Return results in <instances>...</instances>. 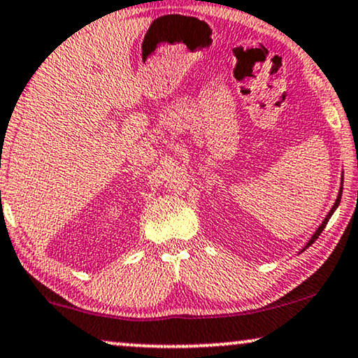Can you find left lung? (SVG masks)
Wrapping results in <instances>:
<instances>
[{
    "mask_svg": "<svg viewBox=\"0 0 358 358\" xmlns=\"http://www.w3.org/2000/svg\"><path fill=\"white\" fill-rule=\"evenodd\" d=\"M341 181H344V178H342ZM341 196H342V183H341V188H339V194H337V198H336V203H334V206H332V208H331V210H329V213H328V215H326V217H324V220H323V222H321V225H320V227L315 230V234H313V235H311V238L308 240V243H306V245L303 246V248H301V250H300V253H301V251H305L306 248H308V246H310V245H313V243H315V240H316V238H318V236L321 235V231H323V230H324V227H326V224H328V222H329L331 215H332V214H334V210L337 209V206H339V203H341Z\"/></svg>",
    "mask_w": 358,
    "mask_h": 358,
    "instance_id": "left-lung-1",
    "label": "left lung"
}]
</instances>
